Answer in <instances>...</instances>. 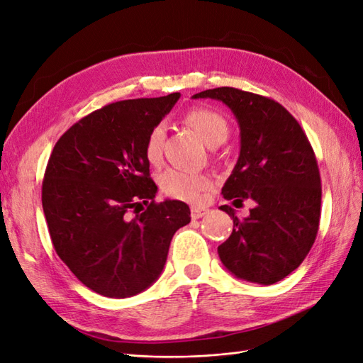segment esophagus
<instances>
[{"label": "esophagus", "mask_w": 363, "mask_h": 363, "mask_svg": "<svg viewBox=\"0 0 363 363\" xmlns=\"http://www.w3.org/2000/svg\"><path fill=\"white\" fill-rule=\"evenodd\" d=\"M206 213H207V208L204 207H191L190 210V216L193 220H198V218H202Z\"/></svg>", "instance_id": "obj_1"}]
</instances>
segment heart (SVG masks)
Here are the masks:
<instances>
[{
  "label": "heart",
  "mask_w": 363,
  "mask_h": 363,
  "mask_svg": "<svg viewBox=\"0 0 363 363\" xmlns=\"http://www.w3.org/2000/svg\"><path fill=\"white\" fill-rule=\"evenodd\" d=\"M185 122H187L193 130H195L199 138L204 140L208 147H216L223 143L229 136V123L224 119V116L213 111L210 108L196 106L191 108L185 114ZM165 123H156L150 130L143 153H145L147 161L150 164H159L164 153V142H165ZM161 190L167 196L196 202L199 201L202 191L208 187V178L201 173L178 170V168H170L161 174L159 178Z\"/></svg>",
  "instance_id": "obj_1"
}]
</instances>
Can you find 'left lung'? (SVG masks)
<instances>
[{
	"label": "left lung",
	"mask_w": 363,
	"mask_h": 363,
	"mask_svg": "<svg viewBox=\"0 0 363 363\" xmlns=\"http://www.w3.org/2000/svg\"><path fill=\"white\" fill-rule=\"evenodd\" d=\"M193 99L220 100L240 125L237 165L223 187L235 207L254 202L233 220L229 240L218 247L223 264L237 278L274 284L301 264L317 237L322 185L314 150L300 123L275 100L237 88H215Z\"/></svg>",
	"instance_id": "8db88e82"
}]
</instances>
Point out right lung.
Here are the masks:
<instances>
[{
  "label": "right lung",
  "instance_id": "obj_1",
  "mask_svg": "<svg viewBox=\"0 0 363 363\" xmlns=\"http://www.w3.org/2000/svg\"><path fill=\"white\" fill-rule=\"evenodd\" d=\"M179 97L109 104L74 123L50 153L41 189L50 240L71 272L100 296L145 291L162 274L174 232L190 223L185 202H155L143 153L150 130Z\"/></svg>",
  "mask_w": 363,
  "mask_h": 363
}]
</instances>
